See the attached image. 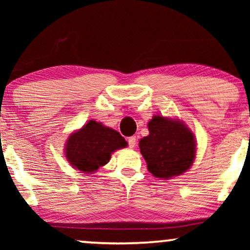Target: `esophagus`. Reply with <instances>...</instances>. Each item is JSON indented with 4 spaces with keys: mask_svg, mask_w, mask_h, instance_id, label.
<instances>
[{
    "mask_svg": "<svg viewBox=\"0 0 250 250\" xmlns=\"http://www.w3.org/2000/svg\"><path fill=\"white\" fill-rule=\"evenodd\" d=\"M127 142H128V146L129 148H134L136 146V138L135 136H129L127 139Z\"/></svg>",
    "mask_w": 250,
    "mask_h": 250,
    "instance_id": "34e87169",
    "label": "esophagus"
}]
</instances>
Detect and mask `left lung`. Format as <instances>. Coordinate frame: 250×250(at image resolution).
<instances>
[{"instance_id":"left-lung-1","label":"left lung","mask_w":250,"mask_h":250,"mask_svg":"<svg viewBox=\"0 0 250 250\" xmlns=\"http://www.w3.org/2000/svg\"><path fill=\"white\" fill-rule=\"evenodd\" d=\"M148 128L149 135L140 140L139 146L153 176L168 179L190 168L196 156V141L183 123L153 116Z\"/></svg>"}]
</instances>
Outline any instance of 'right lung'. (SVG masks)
Segmentation results:
<instances>
[{"label": "right lung", "mask_w": 250, "mask_h": 250, "mask_svg": "<svg viewBox=\"0 0 250 250\" xmlns=\"http://www.w3.org/2000/svg\"><path fill=\"white\" fill-rule=\"evenodd\" d=\"M126 146L127 142L117 131L90 121L69 136L66 157L75 168L92 173L109 162L111 152Z\"/></svg>", "instance_id": "add662e5"}]
</instances>
